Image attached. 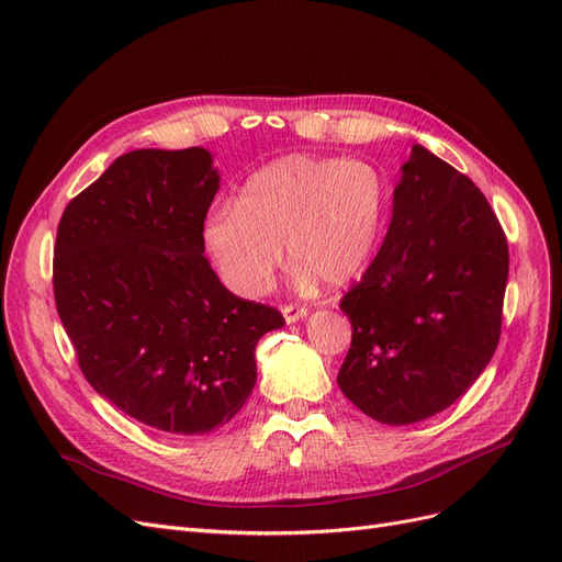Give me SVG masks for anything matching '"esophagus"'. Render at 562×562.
Returning <instances> with one entry per match:
<instances>
[{"label": "esophagus", "instance_id": "esophagus-1", "mask_svg": "<svg viewBox=\"0 0 562 562\" xmlns=\"http://www.w3.org/2000/svg\"><path fill=\"white\" fill-rule=\"evenodd\" d=\"M281 312H283L285 323H295V321H300V318H304V316L310 314L307 307H300V304H283Z\"/></svg>", "mask_w": 562, "mask_h": 562}]
</instances>
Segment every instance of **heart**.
I'll list each match as a JSON object with an SVG mask.
<instances>
[{"mask_svg":"<svg viewBox=\"0 0 562 562\" xmlns=\"http://www.w3.org/2000/svg\"><path fill=\"white\" fill-rule=\"evenodd\" d=\"M389 182L368 161L288 155L255 171L239 203H217L201 241L234 293L262 295L283 262V241L297 279L345 285L368 267L380 244Z\"/></svg>","mask_w":562,"mask_h":562,"instance_id":"1","label":"heart"}]
</instances>
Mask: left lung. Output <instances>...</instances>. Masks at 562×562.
<instances>
[{"label":"left lung","mask_w":562,"mask_h":562,"mask_svg":"<svg viewBox=\"0 0 562 562\" xmlns=\"http://www.w3.org/2000/svg\"><path fill=\"white\" fill-rule=\"evenodd\" d=\"M378 258L339 302L351 347L342 394L391 427L450 407L497 349L508 244L464 173L413 145Z\"/></svg>","instance_id":"8db88e82"}]
</instances>
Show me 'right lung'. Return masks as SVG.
<instances>
[{
	"mask_svg": "<svg viewBox=\"0 0 562 562\" xmlns=\"http://www.w3.org/2000/svg\"><path fill=\"white\" fill-rule=\"evenodd\" d=\"M217 190L209 149H133L58 225L54 295L83 378L166 434H209L239 413L255 345L285 323L229 293L203 255Z\"/></svg>",
	"mask_w": 562,
	"mask_h": 562,
	"instance_id": "obj_1",
	"label": "right lung"
}]
</instances>
